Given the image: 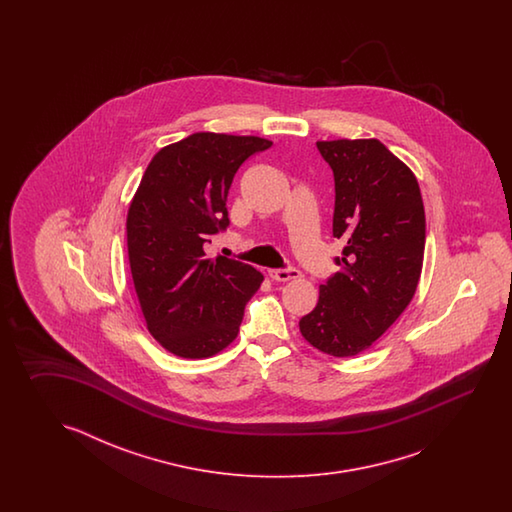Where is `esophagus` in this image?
<instances>
[{"mask_svg": "<svg viewBox=\"0 0 512 512\" xmlns=\"http://www.w3.org/2000/svg\"><path fill=\"white\" fill-rule=\"evenodd\" d=\"M269 276L274 282H291V280H296L300 276V271H296V269H271Z\"/></svg>", "mask_w": 512, "mask_h": 512, "instance_id": "esophagus-1", "label": "esophagus"}]
</instances>
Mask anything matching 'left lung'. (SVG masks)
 I'll list each match as a JSON object with an SVG mask.
<instances>
[{"instance_id": "obj_1", "label": "left lung", "mask_w": 512, "mask_h": 512, "mask_svg": "<svg viewBox=\"0 0 512 512\" xmlns=\"http://www.w3.org/2000/svg\"><path fill=\"white\" fill-rule=\"evenodd\" d=\"M316 146L335 175L333 234L346 247L300 333L342 359L370 349L412 302L425 258V207L414 172L381 141Z\"/></svg>"}]
</instances>
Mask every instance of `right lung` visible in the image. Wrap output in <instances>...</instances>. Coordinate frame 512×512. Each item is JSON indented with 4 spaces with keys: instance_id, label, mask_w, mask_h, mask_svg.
<instances>
[{
    "instance_id": "1",
    "label": "right lung",
    "mask_w": 512,
    "mask_h": 512,
    "mask_svg": "<svg viewBox=\"0 0 512 512\" xmlns=\"http://www.w3.org/2000/svg\"><path fill=\"white\" fill-rule=\"evenodd\" d=\"M272 142L197 131L153 155L126 218L128 260L146 327L166 351L207 359L240 333L263 276L203 245L227 229V197L241 164Z\"/></svg>"
}]
</instances>
